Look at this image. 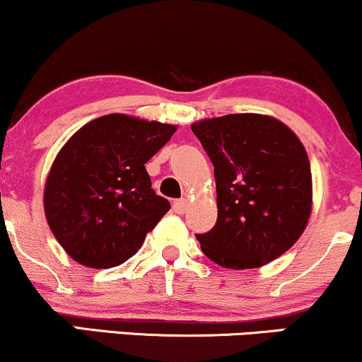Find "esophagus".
<instances>
[{"instance_id": "34e87169", "label": "esophagus", "mask_w": 362, "mask_h": 362, "mask_svg": "<svg viewBox=\"0 0 362 362\" xmlns=\"http://www.w3.org/2000/svg\"><path fill=\"white\" fill-rule=\"evenodd\" d=\"M173 209H175V213L178 214L187 213V209H189V201H187V199H178V201L173 202Z\"/></svg>"}]
</instances>
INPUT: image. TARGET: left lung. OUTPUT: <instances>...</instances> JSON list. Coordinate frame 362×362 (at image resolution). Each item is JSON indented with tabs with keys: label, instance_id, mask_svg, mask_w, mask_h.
I'll return each mask as SVG.
<instances>
[{
	"label": "left lung",
	"instance_id": "obj_1",
	"mask_svg": "<svg viewBox=\"0 0 362 362\" xmlns=\"http://www.w3.org/2000/svg\"><path fill=\"white\" fill-rule=\"evenodd\" d=\"M214 165L218 221L195 235L206 257L226 269H255L288 252L311 214L306 149L286 124L230 114L192 124Z\"/></svg>",
	"mask_w": 362,
	"mask_h": 362
}]
</instances>
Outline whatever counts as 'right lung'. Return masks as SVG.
I'll return each mask as SVG.
<instances>
[{
	"label": "right lung",
	"instance_id": "right-lung-1",
	"mask_svg": "<svg viewBox=\"0 0 362 362\" xmlns=\"http://www.w3.org/2000/svg\"><path fill=\"white\" fill-rule=\"evenodd\" d=\"M177 126L109 114L85 124L54 160L44 189L49 228L66 253L91 269L124 264L170 202L151 189L144 163Z\"/></svg>",
	"mask_w": 362,
	"mask_h": 362
}]
</instances>
